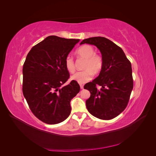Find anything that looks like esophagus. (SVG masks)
I'll list each match as a JSON object with an SVG mask.
<instances>
[{"instance_id":"obj_1","label":"esophagus","mask_w":156,"mask_h":156,"mask_svg":"<svg viewBox=\"0 0 156 156\" xmlns=\"http://www.w3.org/2000/svg\"><path fill=\"white\" fill-rule=\"evenodd\" d=\"M80 88H81V89H83L84 88V87L83 84H80Z\"/></svg>"}]
</instances>
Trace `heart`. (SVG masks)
Here are the masks:
<instances>
[{
    "label": "heart",
    "mask_w": 156,
    "mask_h": 156,
    "mask_svg": "<svg viewBox=\"0 0 156 156\" xmlns=\"http://www.w3.org/2000/svg\"><path fill=\"white\" fill-rule=\"evenodd\" d=\"M79 57L85 59L83 71L77 72L72 75L71 79L79 84H84L91 80L94 73H98L101 71L103 66V59L100 55L95 53V51L92 46L84 45L76 51ZM64 64L69 73H73L75 70L74 60L72 56L68 55L65 58Z\"/></svg>",
    "instance_id": "heart-1"
}]
</instances>
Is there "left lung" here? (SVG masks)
Here are the masks:
<instances>
[{"label": "left lung", "mask_w": 156, "mask_h": 156, "mask_svg": "<svg viewBox=\"0 0 156 156\" xmlns=\"http://www.w3.org/2000/svg\"><path fill=\"white\" fill-rule=\"evenodd\" d=\"M84 44L96 46L103 59L98 77L84 85L90 92L86 101L87 108L98 119H112L125 109L133 90L131 62L123 50L106 37H90L80 44ZM96 85L100 86L101 89H98Z\"/></svg>", "instance_id": "8db88e82"}]
</instances>
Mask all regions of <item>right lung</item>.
Returning a JSON list of instances; mask_svg holds the SVG:
<instances>
[{"instance_id": "obj_1", "label": "right lung", "mask_w": 156, "mask_h": 156, "mask_svg": "<svg viewBox=\"0 0 156 156\" xmlns=\"http://www.w3.org/2000/svg\"><path fill=\"white\" fill-rule=\"evenodd\" d=\"M79 39L49 36L28 53L23 68V93L31 111L44 123L56 124L71 112L70 101L80 91L69 77L64 60Z\"/></svg>"}]
</instances>
